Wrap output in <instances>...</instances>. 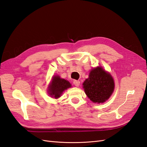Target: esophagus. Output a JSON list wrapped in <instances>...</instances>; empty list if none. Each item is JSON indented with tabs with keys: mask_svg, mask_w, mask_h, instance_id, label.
Wrapping results in <instances>:
<instances>
[{
	"mask_svg": "<svg viewBox=\"0 0 147 147\" xmlns=\"http://www.w3.org/2000/svg\"><path fill=\"white\" fill-rule=\"evenodd\" d=\"M73 84H74L75 86H76V87H78L79 86L80 84V81H78V80H74L73 81Z\"/></svg>",
	"mask_w": 147,
	"mask_h": 147,
	"instance_id": "34e87169",
	"label": "esophagus"
}]
</instances>
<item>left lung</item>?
<instances>
[{
  "mask_svg": "<svg viewBox=\"0 0 147 147\" xmlns=\"http://www.w3.org/2000/svg\"><path fill=\"white\" fill-rule=\"evenodd\" d=\"M85 93L93 102L103 103L109 98L114 89V82L111 75L102 67L92 69L89 78L83 83Z\"/></svg>",
  "mask_w": 147,
  "mask_h": 147,
  "instance_id": "1",
  "label": "left lung"
}]
</instances>
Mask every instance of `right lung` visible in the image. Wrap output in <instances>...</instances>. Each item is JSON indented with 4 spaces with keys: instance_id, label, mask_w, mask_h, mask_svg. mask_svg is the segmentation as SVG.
Here are the masks:
<instances>
[{
    "instance_id": "right-lung-1",
    "label": "right lung",
    "mask_w": 147,
    "mask_h": 147,
    "mask_svg": "<svg viewBox=\"0 0 147 147\" xmlns=\"http://www.w3.org/2000/svg\"><path fill=\"white\" fill-rule=\"evenodd\" d=\"M71 87V85L69 81L60 78L58 76H55L53 78L51 83L49 87V94L56 99L58 98L64 91Z\"/></svg>"
}]
</instances>
